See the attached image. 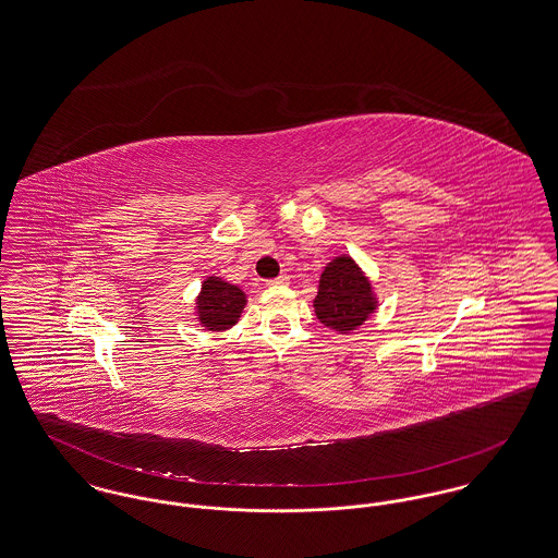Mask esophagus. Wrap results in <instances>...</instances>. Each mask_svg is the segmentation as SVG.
Listing matches in <instances>:
<instances>
[{
  "mask_svg": "<svg viewBox=\"0 0 558 558\" xmlns=\"http://www.w3.org/2000/svg\"><path fill=\"white\" fill-rule=\"evenodd\" d=\"M284 284H289V276L287 274H280L278 278L267 280V287H284Z\"/></svg>",
  "mask_w": 558,
  "mask_h": 558,
  "instance_id": "34e87169",
  "label": "esophagus"
}]
</instances>
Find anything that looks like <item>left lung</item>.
Masks as SVG:
<instances>
[{
	"label": "left lung",
	"instance_id": "8db88e82",
	"mask_svg": "<svg viewBox=\"0 0 558 558\" xmlns=\"http://www.w3.org/2000/svg\"><path fill=\"white\" fill-rule=\"evenodd\" d=\"M377 296L361 265L350 255H339L320 274L314 312L335 332H350L366 323L377 310Z\"/></svg>",
	"mask_w": 558,
	"mask_h": 558
}]
</instances>
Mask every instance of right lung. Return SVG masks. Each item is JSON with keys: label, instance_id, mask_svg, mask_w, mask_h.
<instances>
[{"label": "right lung", "instance_id": "right-lung-1", "mask_svg": "<svg viewBox=\"0 0 558 558\" xmlns=\"http://www.w3.org/2000/svg\"><path fill=\"white\" fill-rule=\"evenodd\" d=\"M244 305L246 295L240 287L219 276H208L196 299L197 323L206 330H226L240 320Z\"/></svg>", "mask_w": 558, "mask_h": 558}]
</instances>
